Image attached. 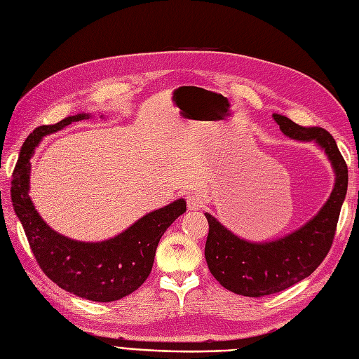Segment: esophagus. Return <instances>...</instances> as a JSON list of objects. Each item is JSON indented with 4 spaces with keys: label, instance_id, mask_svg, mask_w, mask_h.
Here are the masks:
<instances>
[{
    "label": "esophagus",
    "instance_id": "1",
    "mask_svg": "<svg viewBox=\"0 0 359 359\" xmlns=\"http://www.w3.org/2000/svg\"><path fill=\"white\" fill-rule=\"evenodd\" d=\"M187 206H189V210L196 211L202 206V201L198 196H194V194H189V196H187Z\"/></svg>",
    "mask_w": 359,
    "mask_h": 359
}]
</instances>
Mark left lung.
Wrapping results in <instances>:
<instances>
[{"label": "left lung", "mask_w": 359, "mask_h": 359, "mask_svg": "<svg viewBox=\"0 0 359 359\" xmlns=\"http://www.w3.org/2000/svg\"><path fill=\"white\" fill-rule=\"evenodd\" d=\"M280 130L299 142H314L327 154L334 170V187L327 202L299 229L273 241L255 243L240 238L210 212L205 259L219 283L243 297L273 295L309 277L328 255L341 205L347 193V166L334 137L320 127H301L274 114Z\"/></svg>", "instance_id": "left-lung-1"}]
</instances>
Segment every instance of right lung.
Segmentation results:
<instances>
[{
	"instance_id": "obj_1",
	"label": "right lung",
	"mask_w": 359,
	"mask_h": 359,
	"mask_svg": "<svg viewBox=\"0 0 359 359\" xmlns=\"http://www.w3.org/2000/svg\"><path fill=\"white\" fill-rule=\"evenodd\" d=\"M88 118L91 114L67 116L53 126L37 127L27 137L13 172L12 202L43 273L76 297L111 302L130 295L148 278L160 238L186 212L187 203L184 199L173 201L104 241H78L53 231L29 198V160L43 137Z\"/></svg>"
}]
</instances>
